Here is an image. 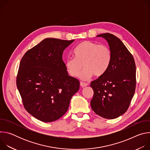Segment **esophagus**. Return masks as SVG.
I'll list each match as a JSON object with an SVG mask.
<instances>
[{"label": "esophagus", "mask_w": 150, "mask_h": 150, "mask_svg": "<svg viewBox=\"0 0 150 150\" xmlns=\"http://www.w3.org/2000/svg\"><path fill=\"white\" fill-rule=\"evenodd\" d=\"M88 84L87 83H85V82H80V86L82 87H85L88 86Z\"/></svg>", "instance_id": "34e87169"}]
</instances>
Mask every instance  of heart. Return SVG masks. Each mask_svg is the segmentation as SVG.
I'll return each instance as SVG.
<instances>
[{
  "instance_id": "b5f03b06",
  "label": "heart",
  "mask_w": 150,
  "mask_h": 150,
  "mask_svg": "<svg viewBox=\"0 0 150 150\" xmlns=\"http://www.w3.org/2000/svg\"><path fill=\"white\" fill-rule=\"evenodd\" d=\"M75 57H68L66 61V68L69 74L78 76L83 65L85 69L79 74V78L87 80L94 75H103L108 69L111 60L110 51L108 46L97 45L90 41H84L74 50Z\"/></svg>"
}]
</instances>
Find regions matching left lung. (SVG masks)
Listing matches in <instances>:
<instances>
[{"instance_id":"8db88e82","label":"left lung","mask_w":150,"mask_h":150,"mask_svg":"<svg viewBox=\"0 0 150 150\" xmlns=\"http://www.w3.org/2000/svg\"><path fill=\"white\" fill-rule=\"evenodd\" d=\"M108 41L111 54L105 72L91 82L94 96L93 110L105 119H116L124 114L130 105L136 87V66L132 55L115 35H97Z\"/></svg>"}]
</instances>
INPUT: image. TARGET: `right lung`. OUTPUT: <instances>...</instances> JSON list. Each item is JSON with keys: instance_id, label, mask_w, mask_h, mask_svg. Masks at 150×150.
<instances>
[{"instance_id": "obj_1", "label": "right lung", "mask_w": 150, "mask_h": 150, "mask_svg": "<svg viewBox=\"0 0 150 150\" xmlns=\"http://www.w3.org/2000/svg\"><path fill=\"white\" fill-rule=\"evenodd\" d=\"M74 41L45 38L21 60L16 86L25 110L39 120L60 118L79 90V81L68 75L62 59L64 50Z\"/></svg>"}]
</instances>
